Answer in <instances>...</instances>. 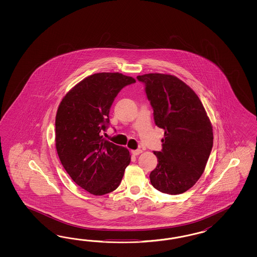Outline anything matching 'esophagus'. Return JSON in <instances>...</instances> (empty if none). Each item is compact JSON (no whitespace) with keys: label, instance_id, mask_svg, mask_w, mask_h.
I'll use <instances>...</instances> for the list:
<instances>
[{"label":"esophagus","instance_id":"obj_1","mask_svg":"<svg viewBox=\"0 0 257 257\" xmlns=\"http://www.w3.org/2000/svg\"><path fill=\"white\" fill-rule=\"evenodd\" d=\"M141 153H142V151H141L140 149H138V150H133L132 151V154L134 156H139V155H140Z\"/></svg>","mask_w":257,"mask_h":257}]
</instances>
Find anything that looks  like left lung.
<instances>
[{"label": "left lung", "mask_w": 257, "mask_h": 257, "mask_svg": "<svg viewBox=\"0 0 257 257\" xmlns=\"http://www.w3.org/2000/svg\"><path fill=\"white\" fill-rule=\"evenodd\" d=\"M154 109L156 124L165 130L158 164L151 172L153 187L177 195L193 187L204 171L213 147L210 119L197 94L171 74L139 75Z\"/></svg>", "instance_id": "left-lung-1"}]
</instances>
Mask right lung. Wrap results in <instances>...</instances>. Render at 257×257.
Here are the masks:
<instances>
[{
	"instance_id": "right-lung-1",
	"label": "right lung",
	"mask_w": 257,
	"mask_h": 257,
	"mask_svg": "<svg viewBox=\"0 0 257 257\" xmlns=\"http://www.w3.org/2000/svg\"><path fill=\"white\" fill-rule=\"evenodd\" d=\"M136 80L118 72L95 73L65 95L55 117V147L64 169L90 194L117 188L130 164L127 149L104 140L110 107L117 93Z\"/></svg>"
}]
</instances>
